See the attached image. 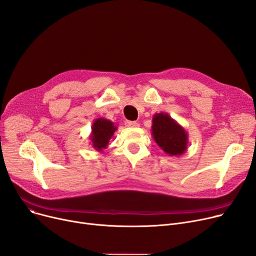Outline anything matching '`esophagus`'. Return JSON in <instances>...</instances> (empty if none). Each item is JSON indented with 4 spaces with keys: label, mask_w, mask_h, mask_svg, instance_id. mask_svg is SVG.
<instances>
[{
    "label": "esophagus",
    "mask_w": 256,
    "mask_h": 256,
    "mask_svg": "<svg viewBox=\"0 0 256 256\" xmlns=\"http://www.w3.org/2000/svg\"><path fill=\"white\" fill-rule=\"evenodd\" d=\"M126 126L128 128H138L139 124L137 121H126Z\"/></svg>",
    "instance_id": "34e87169"
}]
</instances>
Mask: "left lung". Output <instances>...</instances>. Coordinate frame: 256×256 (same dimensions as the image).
<instances>
[{"mask_svg":"<svg viewBox=\"0 0 256 256\" xmlns=\"http://www.w3.org/2000/svg\"><path fill=\"white\" fill-rule=\"evenodd\" d=\"M152 135L158 147L168 156H178L188 150V132L167 113L154 115Z\"/></svg>","mask_w":256,"mask_h":256,"instance_id":"left-lung-1","label":"left lung"}]
</instances>
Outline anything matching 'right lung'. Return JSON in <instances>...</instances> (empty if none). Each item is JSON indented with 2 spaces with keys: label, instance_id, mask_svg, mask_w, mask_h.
<instances>
[{
  "label": "right lung",
  "instance_id": "1",
  "mask_svg": "<svg viewBox=\"0 0 256 256\" xmlns=\"http://www.w3.org/2000/svg\"><path fill=\"white\" fill-rule=\"evenodd\" d=\"M116 130L117 126L111 120L106 118H98L94 120L91 126V135L89 137L93 148L98 152L106 150Z\"/></svg>",
  "mask_w": 256,
  "mask_h": 256
}]
</instances>
